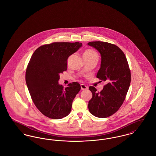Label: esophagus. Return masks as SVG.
I'll use <instances>...</instances> for the list:
<instances>
[{
    "label": "esophagus",
    "instance_id": "obj_1",
    "mask_svg": "<svg viewBox=\"0 0 156 156\" xmlns=\"http://www.w3.org/2000/svg\"><path fill=\"white\" fill-rule=\"evenodd\" d=\"M80 86H81V89L82 90H87L88 89V87L84 84H81Z\"/></svg>",
    "mask_w": 156,
    "mask_h": 156
}]
</instances>
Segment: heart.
<instances>
[{
    "label": "heart",
    "mask_w": 156,
    "mask_h": 156,
    "mask_svg": "<svg viewBox=\"0 0 156 156\" xmlns=\"http://www.w3.org/2000/svg\"><path fill=\"white\" fill-rule=\"evenodd\" d=\"M83 58L86 59H90L96 58H98V53L94 50L91 49L86 50L83 53Z\"/></svg>",
    "instance_id": "obj_1"
}]
</instances>
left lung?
Instances as JSON below:
<instances>
[{"instance_id":"8db88e82","label":"left lung","mask_w":156,"mask_h":156,"mask_svg":"<svg viewBox=\"0 0 156 156\" xmlns=\"http://www.w3.org/2000/svg\"><path fill=\"white\" fill-rule=\"evenodd\" d=\"M87 44L100 53L101 66L96 77L107 82L100 92L93 86L89 87L93 96L89 101V110L97 117H108L120 108L126 98L131 82L130 70L124 53L116 45L100 41Z\"/></svg>"}]
</instances>
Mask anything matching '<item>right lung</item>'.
<instances>
[{
    "mask_svg": "<svg viewBox=\"0 0 156 156\" xmlns=\"http://www.w3.org/2000/svg\"><path fill=\"white\" fill-rule=\"evenodd\" d=\"M82 43L54 42L40 46L33 53L26 71V82L34 105L52 119H60L70 113L72 103L81 87L77 82L64 89L58 81L67 70V58Z\"/></svg>",
    "mask_w": 156,
    "mask_h": 156,
    "instance_id": "right-lung-1",
    "label": "right lung"
}]
</instances>
